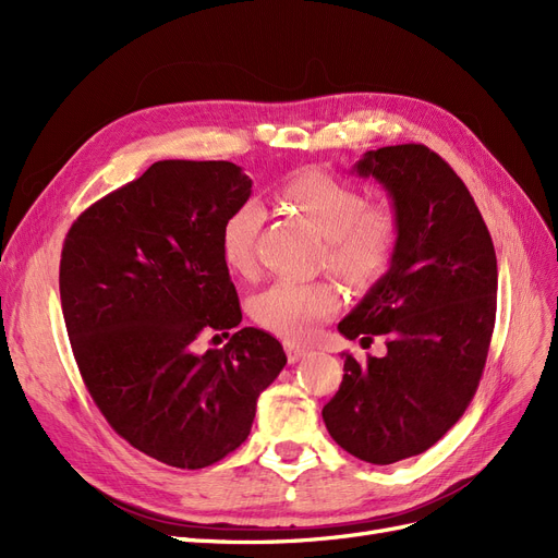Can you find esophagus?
<instances>
[{
    "mask_svg": "<svg viewBox=\"0 0 558 558\" xmlns=\"http://www.w3.org/2000/svg\"><path fill=\"white\" fill-rule=\"evenodd\" d=\"M283 347H286V353H289V361L291 363H298L300 359H305L307 353H310V349L307 347H302V344H295V342H283Z\"/></svg>",
    "mask_w": 558,
    "mask_h": 558,
    "instance_id": "obj_1",
    "label": "esophagus"
}]
</instances>
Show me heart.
Returning <instances> with one entry per match:
<instances>
[{
	"instance_id": "b5f03b06",
	"label": "heart",
	"mask_w": 558,
	"mask_h": 558,
	"mask_svg": "<svg viewBox=\"0 0 558 558\" xmlns=\"http://www.w3.org/2000/svg\"><path fill=\"white\" fill-rule=\"evenodd\" d=\"M277 197L324 238L320 260L351 289H369L393 267L402 226L391 202H367L359 185L316 167L286 179ZM260 226L263 209L253 199L234 207L223 221L221 253L234 275H256ZM340 305V289L330 279L277 281L251 300V316L289 340H307Z\"/></svg>"
}]
</instances>
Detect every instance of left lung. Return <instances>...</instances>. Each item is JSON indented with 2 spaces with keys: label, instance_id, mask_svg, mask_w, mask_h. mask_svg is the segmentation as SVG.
<instances>
[{
  "label": "left lung",
  "instance_id": "obj_1",
  "mask_svg": "<svg viewBox=\"0 0 558 558\" xmlns=\"http://www.w3.org/2000/svg\"><path fill=\"white\" fill-rule=\"evenodd\" d=\"M400 216L393 267L340 320L349 340L386 335L381 359L344 356L324 421L361 461L388 465L430 449L475 396L496 324L498 263L465 183L424 144L384 146L356 162Z\"/></svg>",
  "mask_w": 558,
  "mask_h": 558
}]
</instances>
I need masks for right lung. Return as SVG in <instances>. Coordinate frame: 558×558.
I'll return each mask as SVG.
<instances>
[{
	"label": "right lung",
	"mask_w": 558,
	"mask_h": 558,
	"mask_svg": "<svg viewBox=\"0 0 558 558\" xmlns=\"http://www.w3.org/2000/svg\"><path fill=\"white\" fill-rule=\"evenodd\" d=\"M248 195L234 162L160 160L64 238L60 302L78 373L109 426L172 468L238 449L286 365L279 340L258 328L197 351L202 332L228 337L242 320L221 228Z\"/></svg>",
	"instance_id": "add662e5"
}]
</instances>
